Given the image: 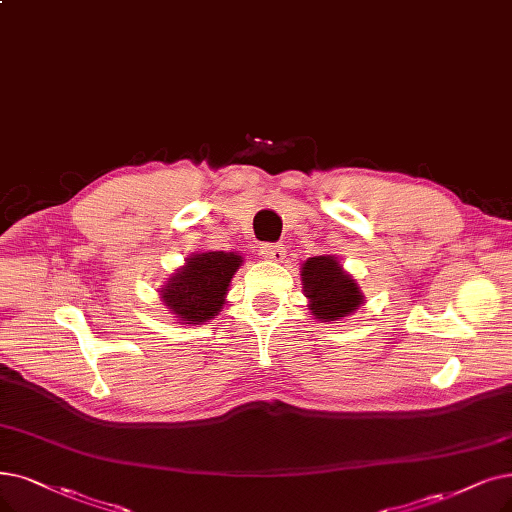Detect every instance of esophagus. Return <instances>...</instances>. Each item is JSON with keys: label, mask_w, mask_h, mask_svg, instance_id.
I'll list each match as a JSON object with an SVG mask.
<instances>
[{"label": "esophagus", "mask_w": 512, "mask_h": 512, "mask_svg": "<svg viewBox=\"0 0 512 512\" xmlns=\"http://www.w3.org/2000/svg\"><path fill=\"white\" fill-rule=\"evenodd\" d=\"M260 256H264L267 260H273V262H283L285 250H283V245H279V243H267V245H262V248H260Z\"/></svg>", "instance_id": "obj_1"}]
</instances>
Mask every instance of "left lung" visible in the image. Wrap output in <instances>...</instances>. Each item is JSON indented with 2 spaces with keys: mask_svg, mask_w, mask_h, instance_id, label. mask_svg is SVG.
Returning <instances> with one entry per match:
<instances>
[{
  "mask_svg": "<svg viewBox=\"0 0 512 512\" xmlns=\"http://www.w3.org/2000/svg\"><path fill=\"white\" fill-rule=\"evenodd\" d=\"M302 288L317 321H338L363 304L357 281L334 256H315L302 264Z\"/></svg>",
  "mask_w": 512,
  "mask_h": 512,
  "instance_id": "left-lung-1",
  "label": "left lung"
}]
</instances>
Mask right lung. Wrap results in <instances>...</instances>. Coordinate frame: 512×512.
Returning a JSON list of instances; mask_svg holds the SVG:
<instances>
[{"label":"right lung","mask_w":512,"mask_h":512,"mask_svg":"<svg viewBox=\"0 0 512 512\" xmlns=\"http://www.w3.org/2000/svg\"><path fill=\"white\" fill-rule=\"evenodd\" d=\"M241 256L235 252H199L187 258L161 288V300L182 323L201 325L224 306Z\"/></svg>","instance_id":"right-lung-1"}]
</instances>
